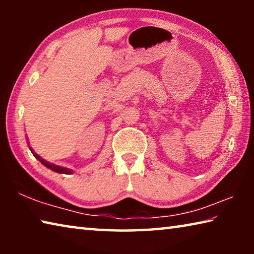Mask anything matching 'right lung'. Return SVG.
<instances>
[{"label": "right lung", "mask_w": 254, "mask_h": 254, "mask_svg": "<svg viewBox=\"0 0 254 254\" xmlns=\"http://www.w3.org/2000/svg\"><path fill=\"white\" fill-rule=\"evenodd\" d=\"M42 163H45V165H48V163L47 162H45V161H42V160H40ZM53 170H55V171H58V169H56V168H53Z\"/></svg>", "instance_id": "1"}]
</instances>
